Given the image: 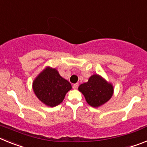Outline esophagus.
<instances>
[{
  "label": "esophagus",
  "mask_w": 147,
  "mask_h": 147,
  "mask_svg": "<svg viewBox=\"0 0 147 147\" xmlns=\"http://www.w3.org/2000/svg\"><path fill=\"white\" fill-rule=\"evenodd\" d=\"M79 84H73V89H77L78 87Z\"/></svg>",
  "instance_id": "34e87169"
}]
</instances>
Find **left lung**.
Here are the masks:
<instances>
[{
	"label": "left lung",
	"instance_id": "left-lung-1",
	"mask_svg": "<svg viewBox=\"0 0 147 147\" xmlns=\"http://www.w3.org/2000/svg\"><path fill=\"white\" fill-rule=\"evenodd\" d=\"M78 90L84 95L88 104L95 108L109 101L114 93L113 85L98 74L91 75L87 82L79 86Z\"/></svg>",
	"mask_w": 147,
	"mask_h": 147
}]
</instances>
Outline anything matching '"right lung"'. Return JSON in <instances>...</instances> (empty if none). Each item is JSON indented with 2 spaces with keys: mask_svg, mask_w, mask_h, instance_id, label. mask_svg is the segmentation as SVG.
<instances>
[{
  "mask_svg": "<svg viewBox=\"0 0 147 147\" xmlns=\"http://www.w3.org/2000/svg\"><path fill=\"white\" fill-rule=\"evenodd\" d=\"M32 89L43 104L54 107L63 101L66 93L72 89V85L61 77L58 69L47 66L34 79Z\"/></svg>",
  "mask_w": 147,
  "mask_h": 147,
  "instance_id": "add662e5",
  "label": "right lung"
}]
</instances>
